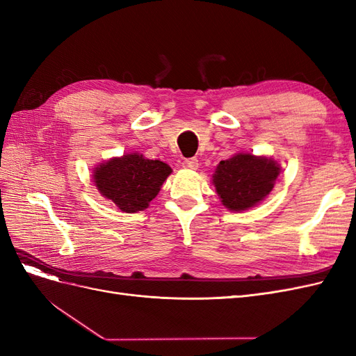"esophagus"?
<instances>
[{"mask_svg":"<svg viewBox=\"0 0 356 356\" xmlns=\"http://www.w3.org/2000/svg\"><path fill=\"white\" fill-rule=\"evenodd\" d=\"M197 166H199V160L196 157L184 159V161H182V168L186 169H197Z\"/></svg>","mask_w":356,"mask_h":356,"instance_id":"1","label":"esophagus"}]
</instances>
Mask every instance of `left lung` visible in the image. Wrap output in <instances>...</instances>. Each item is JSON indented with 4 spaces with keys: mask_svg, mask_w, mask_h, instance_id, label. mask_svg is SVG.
Segmentation results:
<instances>
[{
    "mask_svg": "<svg viewBox=\"0 0 356 356\" xmlns=\"http://www.w3.org/2000/svg\"><path fill=\"white\" fill-rule=\"evenodd\" d=\"M277 175L279 166L275 160L236 154L220 161L213 175V186L225 208L243 211L272 191Z\"/></svg>",
    "mask_w": 356,
    "mask_h": 356,
    "instance_id": "1",
    "label": "left lung"
}]
</instances>
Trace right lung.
<instances>
[{
    "instance_id": "1",
    "label": "right lung",
    "mask_w": 356,
    "mask_h": 356,
    "mask_svg": "<svg viewBox=\"0 0 356 356\" xmlns=\"http://www.w3.org/2000/svg\"><path fill=\"white\" fill-rule=\"evenodd\" d=\"M172 169L160 160H148L136 153L113 159L96 168L95 184L102 196L123 212L143 211L148 207L169 177Z\"/></svg>"
}]
</instances>
